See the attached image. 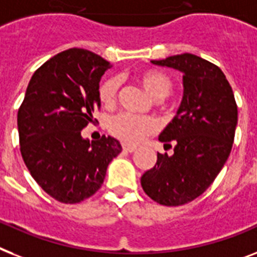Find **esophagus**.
<instances>
[{
	"mask_svg": "<svg viewBox=\"0 0 257 257\" xmlns=\"http://www.w3.org/2000/svg\"><path fill=\"white\" fill-rule=\"evenodd\" d=\"M122 150H124V152H128V153H133L136 150V148L132 147V145H128V144H122Z\"/></svg>",
	"mask_w": 257,
	"mask_h": 257,
	"instance_id": "obj_1",
	"label": "esophagus"
}]
</instances>
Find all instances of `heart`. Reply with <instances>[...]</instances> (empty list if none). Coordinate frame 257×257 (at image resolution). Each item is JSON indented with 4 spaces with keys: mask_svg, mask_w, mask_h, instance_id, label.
I'll use <instances>...</instances> for the list:
<instances>
[{
    "mask_svg": "<svg viewBox=\"0 0 257 257\" xmlns=\"http://www.w3.org/2000/svg\"><path fill=\"white\" fill-rule=\"evenodd\" d=\"M140 83L144 85L150 95L156 99H161L172 88V81L165 74L156 70H145L140 72ZM118 88V80L109 78L100 84L99 97L103 104L110 105L116 99ZM109 132L126 144H137L143 141L147 136L158 131V122L153 117H139L129 113H118L108 122Z\"/></svg>",
    "mask_w": 257,
    "mask_h": 257,
    "instance_id": "obj_1",
    "label": "heart"
}]
</instances>
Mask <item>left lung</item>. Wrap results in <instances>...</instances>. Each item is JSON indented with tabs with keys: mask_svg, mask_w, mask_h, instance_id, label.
Instances as JSON below:
<instances>
[{
	"mask_svg": "<svg viewBox=\"0 0 257 257\" xmlns=\"http://www.w3.org/2000/svg\"><path fill=\"white\" fill-rule=\"evenodd\" d=\"M152 63L182 72L183 96L158 136L164 145H174V153H157L141 186L157 203L181 206L203 194L226 164L237 124L236 101L226 75L201 56L186 53Z\"/></svg>",
	"mask_w": 257,
	"mask_h": 257,
	"instance_id": "1",
	"label": "left lung"
}]
</instances>
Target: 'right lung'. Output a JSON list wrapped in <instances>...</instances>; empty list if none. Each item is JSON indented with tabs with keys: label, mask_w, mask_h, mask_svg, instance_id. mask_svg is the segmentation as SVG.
Masks as SVG:
<instances>
[{
	"label": "right lung",
	"mask_w": 257,
	"mask_h": 257,
	"mask_svg": "<svg viewBox=\"0 0 257 257\" xmlns=\"http://www.w3.org/2000/svg\"><path fill=\"white\" fill-rule=\"evenodd\" d=\"M110 63L84 49L56 54L31 76L18 109L21 154L31 177L62 203L97 191L109 162L121 152L113 137L89 141L81 129L100 108L99 83Z\"/></svg>",
	"instance_id": "obj_1"
}]
</instances>
